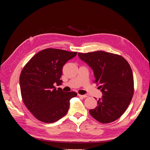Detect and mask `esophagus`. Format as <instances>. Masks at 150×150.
Returning <instances> with one entry per match:
<instances>
[{
	"label": "esophagus",
	"mask_w": 150,
	"mask_h": 150,
	"mask_svg": "<svg viewBox=\"0 0 150 150\" xmlns=\"http://www.w3.org/2000/svg\"><path fill=\"white\" fill-rule=\"evenodd\" d=\"M78 96H79V97H82V98H87V97H88L87 95H81V94H78Z\"/></svg>",
	"instance_id": "34e87169"
}]
</instances>
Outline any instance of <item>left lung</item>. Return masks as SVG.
<instances>
[{"label": "left lung", "instance_id": "8db88e82", "mask_svg": "<svg viewBox=\"0 0 150 150\" xmlns=\"http://www.w3.org/2000/svg\"><path fill=\"white\" fill-rule=\"evenodd\" d=\"M78 56L93 70L94 83L103 93L98 106L89 110L90 115L101 123L115 121L125 112L133 96L129 64L122 56L102 51L78 53Z\"/></svg>", "mask_w": 150, "mask_h": 150}]
</instances>
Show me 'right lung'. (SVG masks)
Masks as SVG:
<instances>
[{"label":"right lung","mask_w":150,"mask_h":150,"mask_svg":"<svg viewBox=\"0 0 150 150\" xmlns=\"http://www.w3.org/2000/svg\"><path fill=\"white\" fill-rule=\"evenodd\" d=\"M76 55L77 52L48 48L36 54L24 67L19 79L22 98L38 120L52 123L66 115L70 99L77 93L64 92L54 84H61L63 66Z\"/></svg>","instance_id":"right-lung-1"}]
</instances>
